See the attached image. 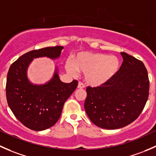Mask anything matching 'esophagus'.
Wrapping results in <instances>:
<instances>
[{
  "label": "esophagus",
  "mask_w": 156,
  "mask_h": 156,
  "mask_svg": "<svg viewBox=\"0 0 156 156\" xmlns=\"http://www.w3.org/2000/svg\"><path fill=\"white\" fill-rule=\"evenodd\" d=\"M84 87H85V86H84V84H83V83L80 82V83H78V86H77L78 89H83Z\"/></svg>",
  "instance_id": "esophagus-1"
}]
</instances>
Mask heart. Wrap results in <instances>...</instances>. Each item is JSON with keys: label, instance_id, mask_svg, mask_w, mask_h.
<instances>
[{"label": "heart", "instance_id": "b5f03b06", "mask_svg": "<svg viewBox=\"0 0 156 156\" xmlns=\"http://www.w3.org/2000/svg\"><path fill=\"white\" fill-rule=\"evenodd\" d=\"M119 67V59L116 56L91 52H80L73 62L67 60L65 64L70 74L74 76L77 71L83 73L86 84L92 87H99L110 82Z\"/></svg>", "mask_w": 156, "mask_h": 156}]
</instances>
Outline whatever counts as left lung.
Here are the masks:
<instances>
[{"label":"left lung","instance_id":"left-lung-1","mask_svg":"<svg viewBox=\"0 0 156 156\" xmlns=\"http://www.w3.org/2000/svg\"><path fill=\"white\" fill-rule=\"evenodd\" d=\"M123 62L115 76L99 87H87L85 110L95 126L122 128L139 116L149 96L150 81L141 61L121 52Z\"/></svg>","mask_w":156,"mask_h":156}]
</instances>
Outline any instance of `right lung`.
Here are the masks:
<instances>
[{"label": "right lung", "mask_w": 156, "mask_h": 156, "mask_svg": "<svg viewBox=\"0 0 156 156\" xmlns=\"http://www.w3.org/2000/svg\"><path fill=\"white\" fill-rule=\"evenodd\" d=\"M63 46H50L32 50L11 65L6 77L8 105L24 126L34 131H43L53 126L60 118L65 102L77 86V81H61L58 68L44 84H34L28 77V69L34 58L46 57L55 60Z\"/></svg>", "instance_id": "obj_1"}]
</instances>
